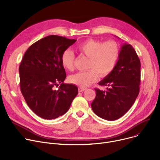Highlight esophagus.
Returning a JSON list of instances; mask_svg holds the SVG:
<instances>
[{
  "mask_svg": "<svg viewBox=\"0 0 160 160\" xmlns=\"http://www.w3.org/2000/svg\"><path fill=\"white\" fill-rule=\"evenodd\" d=\"M85 90H86V88H78V91L79 92H83V91H84Z\"/></svg>",
  "mask_w": 160,
  "mask_h": 160,
  "instance_id": "obj_1",
  "label": "esophagus"
}]
</instances>
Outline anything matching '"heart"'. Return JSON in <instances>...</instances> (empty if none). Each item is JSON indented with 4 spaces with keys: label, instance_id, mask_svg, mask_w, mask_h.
I'll return each mask as SVG.
<instances>
[{
    "label": "heart",
    "instance_id": "obj_1",
    "mask_svg": "<svg viewBox=\"0 0 160 160\" xmlns=\"http://www.w3.org/2000/svg\"><path fill=\"white\" fill-rule=\"evenodd\" d=\"M78 51L88 58L89 71L78 72L69 77L72 84L86 88L98 79L106 77L114 69L120 54V48L115 41L103 42L95 39H88L77 47ZM61 63L65 69L72 71L74 68V55L70 50H65L61 56Z\"/></svg>",
    "mask_w": 160,
    "mask_h": 160
}]
</instances>
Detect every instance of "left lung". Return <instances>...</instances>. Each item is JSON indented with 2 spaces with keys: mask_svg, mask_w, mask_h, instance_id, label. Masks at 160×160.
<instances>
[{
  "mask_svg": "<svg viewBox=\"0 0 160 160\" xmlns=\"http://www.w3.org/2000/svg\"><path fill=\"white\" fill-rule=\"evenodd\" d=\"M140 68V60L133 47L122 45L113 71L98 83L107 86L106 91L95 89L96 97L91 108L97 116L114 121L130 110L139 93Z\"/></svg>",
  "mask_w": 160,
  "mask_h": 160,
  "instance_id": "8db88e82",
  "label": "left lung"
}]
</instances>
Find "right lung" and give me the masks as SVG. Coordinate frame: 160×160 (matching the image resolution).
<instances>
[{"label":"right lung","mask_w":160,"mask_h":160,"mask_svg":"<svg viewBox=\"0 0 160 160\" xmlns=\"http://www.w3.org/2000/svg\"><path fill=\"white\" fill-rule=\"evenodd\" d=\"M77 41L50 35L32 44L19 65L20 88L27 104L37 115L53 119L65 114L78 95V88L67 84L61 56ZM61 84L58 90L55 87Z\"/></svg>","instance_id":"right-lung-1"}]
</instances>
